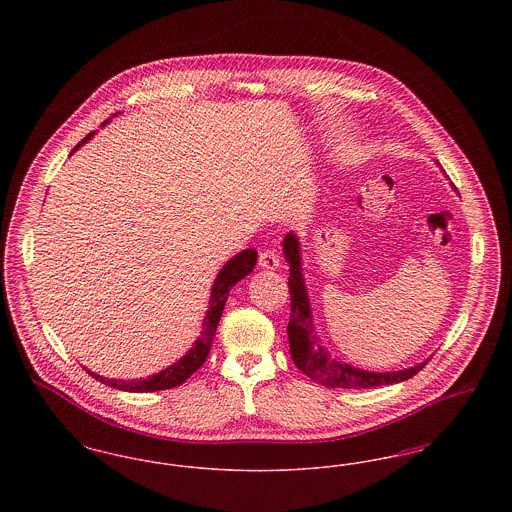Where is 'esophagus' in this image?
I'll return each instance as SVG.
<instances>
[{
    "mask_svg": "<svg viewBox=\"0 0 512 512\" xmlns=\"http://www.w3.org/2000/svg\"><path fill=\"white\" fill-rule=\"evenodd\" d=\"M259 267L265 268V270H276V268L280 267V257L276 255V251H272V249L261 251Z\"/></svg>",
    "mask_w": 512,
    "mask_h": 512,
    "instance_id": "obj_1",
    "label": "esophagus"
}]
</instances>
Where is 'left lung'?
Masks as SVG:
<instances>
[{
    "label": "left lung",
    "instance_id": "8db88e82",
    "mask_svg": "<svg viewBox=\"0 0 512 512\" xmlns=\"http://www.w3.org/2000/svg\"><path fill=\"white\" fill-rule=\"evenodd\" d=\"M284 257L290 265V295H292V315L288 322V340L295 366L307 374L311 380L326 388H355L368 390L386 384H399L413 378L418 370L430 361H422L418 365L391 370V372H374L363 370L349 363H341L332 359V355L322 347V341L317 336V328L313 322L311 299L305 286L303 265H301V244L295 232H288L282 242Z\"/></svg>",
    "mask_w": 512,
    "mask_h": 512
}]
</instances>
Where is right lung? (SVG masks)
<instances>
[{"label": "right lung", "instance_id": "add662e5", "mask_svg": "<svg viewBox=\"0 0 512 512\" xmlns=\"http://www.w3.org/2000/svg\"><path fill=\"white\" fill-rule=\"evenodd\" d=\"M119 115V113H115ZM113 115V117H115ZM107 121L103 122V126L107 124ZM96 132L88 134L78 146L74 147V151L80 146H84L88 140L94 138ZM71 153V155H73ZM257 265V251L255 249H244L240 251L238 255H234L230 261H226V265L220 268L215 282H213V288H211V299H209V309L205 313L203 318V324H201V332H199V338L195 340L194 347L184 355L180 357L174 365L167 366L165 370L157 372V374H151L147 378H134V380H115V378H103L96 372L88 370V374L92 378H96L101 384L109 386V388H115V390L130 391V393H147V391H159L169 390V388H176L180 386L182 382H186L195 370L199 366L205 363L209 351H211V343L215 338V332H217V326H219L220 315L224 311V305H226V299H228V292L245 278L253 267Z\"/></svg>", "mask_w": 512, "mask_h": 512}]
</instances>
